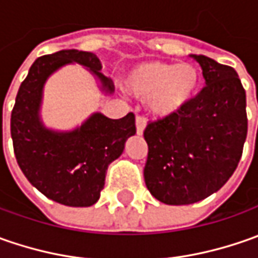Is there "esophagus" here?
Here are the masks:
<instances>
[{"instance_id":"1","label":"esophagus","mask_w":258,"mask_h":258,"mask_svg":"<svg viewBox=\"0 0 258 258\" xmlns=\"http://www.w3.org/2000/svg\"><path fill=\"white\" fill-rule=\"evenodd\" d=\"M145 126H146V117L142 114H138L136 116V132H138V135L144 134Z\"/></svg>"}]
</instances>
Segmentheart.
<instances>
[{
  "label": "heart",
  "instance_id": "1",
  "mask_svg": "<svg viewBox=\"0 0 258 258\" xmlns=\"http://www.w3.org/2000/svg\"><path fill=\"white\" fill-rule=\"evenodd\" d=\"M201 85L198 69L189 63L145 61L134 67L126 79L129 92L139 99H149L156 116H171L182 110Z\"/></svg>",
  "mask_w": 258,
  "mask_h": 258
}]
</instances>
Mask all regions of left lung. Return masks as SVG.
I'll list each match as a JSON object with an SVG mask.
<instances>
[{
  "label": "left lung",
  "instance_id": "left-lung-1",
  "mask_svg": "<svg viewBox=\"0 0 258 258\" xmlns=\"http://www.w3.org/2000/svg\"><path fill=\"white\" fill-rule=\"evenodd\" d=\"M205 86L178 113L146 124V188L168 205L201 201L230 179L247 138L245 90L233 67L192 55Z\"/></svg>",
  "mask_w": 258,
  "mask_h": 258
}]
</instances>
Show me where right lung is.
Masks as SVG:
<instances>
[{
  "label": "right lung",
  "mask_w": 258,
  "mask_h": 258,
  "mask_svg": "<svg viewBox=\"0 0 258 258\" xmlns=\"http://www.w3.org/2000/svg\"><path fill=\"white\" fill-rule=\"evenodd\" d=\"M76 61L89 67L112 90L100 60L93 53L61 50L41 55L30 67L11 112V138L18 166L41 194L69 207H90L100 198L107 166L117 159L127 138L136 134L135 114L109 119L93 114L70 134H55L40 122L38 109L47 77L58 67Z\"/></svg>",
  "instance_id": "right-lung-1"
}]
</instances>
